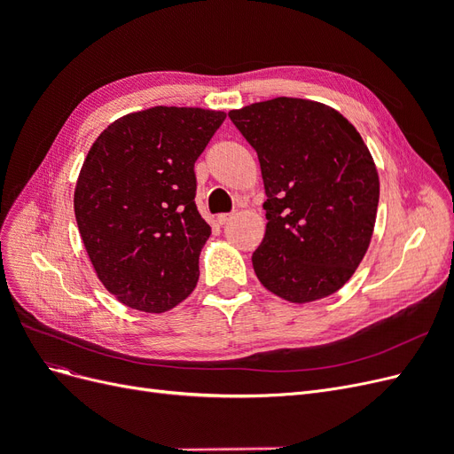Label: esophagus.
<instances>
[{
	"instance_id": "esophagus-1",
	"label": "esophagus",
	"mask_w": 454,
	"mask_h": 454,
	"mask_svg": "<svg viewBox=\"0 0 454 454\" xmlns=\"http://www.w3.org/2000/svg\"><path fill=\"white\" fill-rule=\"evenodd\" d=\"M232 217H235V214H219L217 215V223L219 225H227Z\"/></svg>"
}]
</instances>
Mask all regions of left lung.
<instances>
[{
    "mask_svg": "<svg viewBox=\"0 0 454 454\" xmlns=\"http://www.w3.org/2000/svg\"><path fill=\"white\" fill-rule=\"evenodd\" d=\"M255 149L267 200L259 282L290 303L335 294L369 248L379 174L360 132L337 109L272 98L229 112Z\"/></svg>",
    "mask_w": 454,
    "mask_h": 454,
    "instance_id": "8db88e82",
    "label": "left lung"
}]
</instances>
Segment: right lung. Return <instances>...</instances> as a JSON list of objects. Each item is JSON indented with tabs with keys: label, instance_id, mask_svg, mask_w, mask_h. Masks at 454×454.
Wrapping results in <instances>:
<instances>
[{
	"label": "right lung",
	"instance_id": "obj_1",
	"mask_svg": "<svg viewBox=\"0 0 454 454\" xmlns=\"http://www.w3.org/2000/svg\"><path fill=\"white\" fill-rule=\"evenodd\" d=\"M223 112L155 106L114 121L81 167L74 208L100 282L122 305L167 312L195 290L210 237L195 162Z\"/></svg>",
	"mask_w": 454,
	"mask_h": 454
}]
</instances>
